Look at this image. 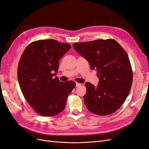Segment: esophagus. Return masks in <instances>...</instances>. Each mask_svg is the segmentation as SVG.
<instances>
[{
  "instance_id": "esophagus-1",
  "label": "esophagus",
  "mask_w": 149,
  "mask_h": 149,
  "mask_svg": "<svg viewBox=\"0 0 149 149\" xmlns=\"http://www.w3.org/2000/svg\"><path fill=\"white\" fill-rule=\"evenodd\" d=\"M81 86V83H76V87H79V86Z\"/></svg>"
}]
</instances>
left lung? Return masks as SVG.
Returning a JSON list of instances; mask_svg holds the SVG:
<instances>
[{
	"mask_svg": "<svg viewBox=\"0 0 149 149\" xmlns=\"http://www.w3.org/2000/svg\"><path fill=\"white\" fill-rule=\"evenodd\" d=\"M75 50L97 71L96 86L85 83L87 109L99 116L113 113L123 105L132 83V71L127 53L113 39L96 40L73 45Z\"/></svg>",
	"mask_w": 149,
	"mask_h": 149,
	"instance_id": "obj_1",
	"label": "left lung"
}]
</instances>
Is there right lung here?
I'll return each mask as SVG.
<instances>
[{"mask_svg": "<svg viewBox=\"0 0 149 149\" xmlns=\"http://www.w3.org/2000/svg\"><path fill=\"white\" fill-rule=\"evenodd\" d=\"M55 40H40L25 49L18 65L21 91L36 112L55 116L63 111L68 96L75 87L73 81L61 82L56 75L59 60L71 48Z\"/></svg>", "mask_w": 149, "mask_h": 149, "instance_id": "obj_1", "label": "right lung"}]
</instances>
